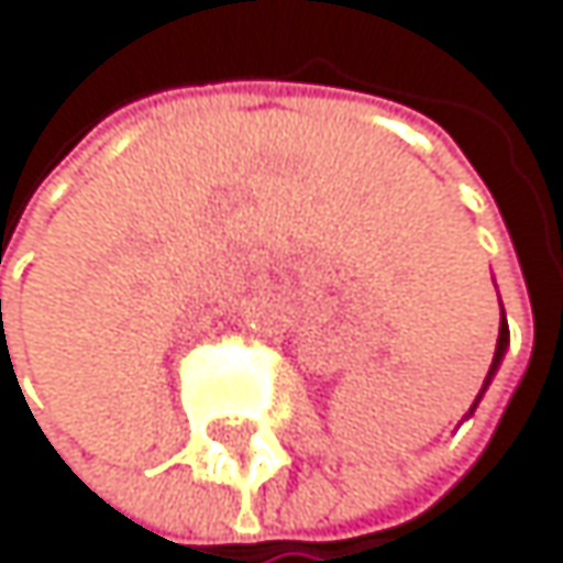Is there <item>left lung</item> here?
Instances as JSON below:
<instances>
[{"label": "left lung", "instance_id": "obj_1", "mask_svg": "<svg viewBox=\"0 0 563 563\" xmlns=\"http://www.w3.org/2000/svg\"><path fill=\"white\" fill-rule=\"evenodd\" d=\"M507 344H510V331H507V317H504V323H500V338H496V354H493V364H489V375H486V382H483V388L489 385V378H493V372H496V364L504 361V351H507ZM483 395V391H479ZM479 401V398H476Z\"/></svg>", "mask_w": 563, "mask_h": 563}]
</instances>
